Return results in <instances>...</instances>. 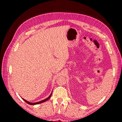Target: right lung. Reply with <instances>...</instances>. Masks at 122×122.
Here are the masks:
<instances>
[{"label":"right lung","mask_w":122,"mask_h":122,"mask_svg":"<svg viewBox=\"0 0 122 122\" xmlns=\"http://www.w3.org/2000/svg\"><path fill=\"white\" fill-rule=\"evenodd\" d=\"M51 94H52V92H51V94L50 95V96H49L48 98H46V99H45L44 100H42V101H40V102H36V103H30V102H28L27 101H26V100H24V99H23V100L24 101H25V102L27 103V104H30V105H35V104H40V103H44V102H46V101H47V100H48L49 98H51Z\"/></svg>","instance_id":"1"}]
</instances>
